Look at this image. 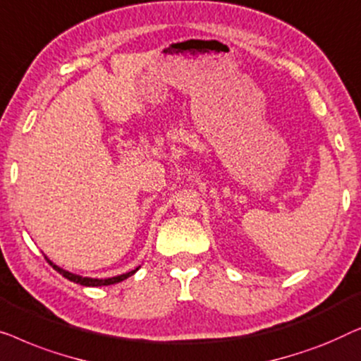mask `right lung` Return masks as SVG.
Returning <instances> with one entry per match:
<instances>
[{
	"label": "right lung",
	"mask_w": 361,
	"mask_h": 361,
	"mask_svg": "<svg viewBox=\"0 0 361 361\" xmlns=\"http://www.w3.org/2000/svg\"><path fill=\"white\" fill-rule=\"evenodd\" d=\"M45 258H47V257H45ZM47 262L50 263V265H52V268H54L55 271H59L60 275L65 276L70 281L81 284V286H108V284H116V283H119V281L128 280L129 276L134 275V273L140 268V267H137L135 270L128 271V273H123V275H118V276H113V278H104V280H103V278H101V280H99V278H88V276H80V275H75V273H70L67 270H63V268H60V267L55 265V263L50 262L49 258H47Z\"/></svg>",
	"instance_id": "right-lung-1"
}]
</instances>
